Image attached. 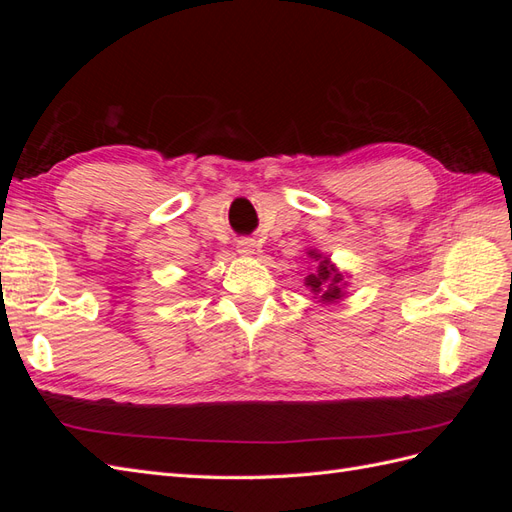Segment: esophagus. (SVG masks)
Masks as SVG:
<instances>
[{"mask_svg":"<svg viewBox=\"0 0 512 512\" xmlns=\"http://www.w3.org/2000/svg\"><path fill=\"white\" fill-rule=\"evenodd\" d=\"M237 252H239L241 256H252V254L256 252V241L250 239V237L239 239V241H237Z\"/></svg>","mask_w":512,"mask_h":512,"instance_id":"1","label":"esophagus"}]
</instances>
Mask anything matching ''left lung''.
Listing matches in <instances>:
<instances>
[{
    "label": "left lung",
    "mask_w": 512,
    "mask_h": 512,
    "mask_svg": "<svg viewBox=\"0 0 512 512\" xmlns=\"http://www.w3.org/2000/svg\"><path fill=\"white\" fill-rule=\"evenodd\" d=\"M309 258L318 260V267L305 277V286H309L316 297L322 303H333L344 297V275L337 271L335 265H331L329 258H324L322 254H318L316 250L307 252Z\"/></svg>",
    "instance_id": "obj_1"
}]
</instances>
